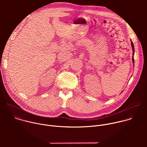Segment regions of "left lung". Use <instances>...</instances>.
Returning <instances> with one entry per match:
<instances>
[{"label": "left lung", "instance_id": "left-lung-1", "mask_svg": "<svg viewBox=\"0 0 147 147\" xmlns=\"http://www.w3.org/2000/svg\"><path fill=\"white\" fill-rule=\"evenodd\" d=\"M131 47H132V49H133V57H132V60L133 63H134V45L133 42L131 40Z\"/></svg>", "mask_w": 147, "mask_h": 147}]
</instances>
